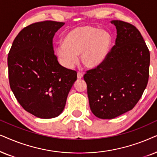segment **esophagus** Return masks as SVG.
I'll list each match as a JSON object with an SVG mask.
<instances>
[{"instance_id": "34e87169", "label": "esophagus", "mask_w": 157, "mask_h": 157, "mask_svg": "<svg viewBox=\"0 0 157 157\" xmlns=\"http://www.w3.org/2000/svg\"><path fill=\"white\" fill-rule=\"evenodd\" d=\"M83 77V74L82 72H77V78L78 79H82Z\"/></svg>"}]
</instances>
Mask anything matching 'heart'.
Listing matches in <instances>:
<instances>
[{"mask_svg": "<svg viewBox=\"0 0 157 157\" xmlns=\"http://www.w3.org/2000/svg\"><path fill=\"white\" fill-rule=\"evenodd\" d=\"M110 33L93 26L77 27L67 33L63 43L56 47V54L64 67H72L81 55V62L86 67L93 68L101 63L109 50Z\"/></svg>", "mask_w": 157, "mask_h": 157, "instance_id": "1", "label": "heart"}]
</instances>
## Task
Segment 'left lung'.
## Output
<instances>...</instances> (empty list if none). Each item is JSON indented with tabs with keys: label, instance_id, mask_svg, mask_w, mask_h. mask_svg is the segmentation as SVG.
<instances>
[{
	"label": "left lung",
	"instance_id": "8db88e82",
	"mask_svg": "<svg viewBox=\"0 0 157 157\" xmlns=\"http://www.w3.org/2000/svg\"><path fill=\"white\" fill-rule=\"evenodd\" d=\"M116 26V44L103 62L84 75L90 108L96 117L112 119L132 110L147 87L150 53L139 31L129 23Z\"/></svg>",
	"mask_w": 157,
	"mask_h": 157
}]
</instances>
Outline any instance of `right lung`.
Returning <instances> with one entry per match:
<instances>
[{
    "label": "right lung",
    "instance_id": "add662e5",
    "mask_svg": "<svg viewBox=\"0 0 157 157\" xmlns=\"http://www.w3.org/2000/svg\"><path fill=\"white\" fill-rule=\"evenodd\" d=\"M63 22L44 21L25 27L14 39L8 56L10 87L20 105L40 118L59 116L77 72L58 62L54 34Z\"/></svg>",
    "mask_w": 157,
    "mask_h": 157
}]
</instances>
